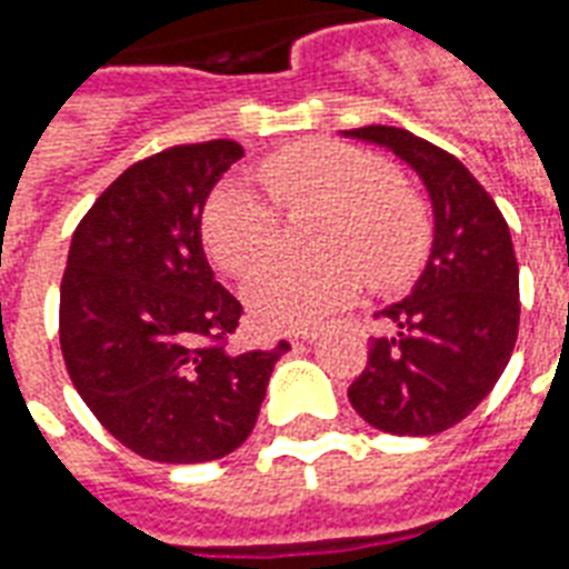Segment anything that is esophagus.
<instances>
[{"label":"esophagus","mask_w":569,"mask_h":569,"mask_svg":"<svg viewBox=\"0 0 569 569\" xmlns=\"http://www.w3.org/2000/svg\"><path fill=\"white\" fill-rule=\"evenodd\" d=\"M316 339H319V333H316V330H303V333H298V337H295V342H301V346H312Z\"/></svg>","instance_id":"1"}]
</instances>
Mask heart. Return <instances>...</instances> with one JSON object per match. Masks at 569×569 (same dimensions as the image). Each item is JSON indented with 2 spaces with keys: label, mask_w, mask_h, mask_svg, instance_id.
I'll return each mask as SVG.
<instances>
[{
  "label": "heart",
  "mask_w": 569,
  "mask_h": 569,
  "mask_svg": "<svg viewBox=\"0 0 569 569\" xmlns=\"http://www.w3.org/2000/svg\"><path fill=\"white\" fill-rule=\"evenodd\" d=\"M259 180L283 212L321 209L307 266L271 262L244 286V303L268 330L312 328L360 292V280L398 286L428 250V218L416 194L392 180L383 159L337 144L303 141L268 156ZM203 241L214 266L244 277L271 253L277 212L241 182H223L203 212Z\"/></svg>",
  "instance_id": "1"
}]
</instances>
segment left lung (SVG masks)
<instances>
[{
    "label": "left lung",
    "instance_id": "1",
    "mask_svg": "<svg viewBox=\"0 0 569 569\" xmlns=\"http://www.w3.org/2000/svg\"><path fill=\"white\" fill-rule=\"evenodd\" d=\"M383 147L428 191L431 250L410 295L378 316L387 333L348 398L366 422L398 437H431L476 410L511 360L520 328V268L499 206L431 141L396 127L342 132Z\"/></svg>",
    "mask_w": 569,
    "mask_h": 569
}]
</instances>
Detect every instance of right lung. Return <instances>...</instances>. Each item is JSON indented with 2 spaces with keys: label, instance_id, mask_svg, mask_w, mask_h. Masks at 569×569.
Here are the masks:
<instances>
[{
  "label": "right lung",
  "instance_id": "add662e5",
  "mask_svg": "<svg viewBox=\"0 0 569 569\" xmlns=\"http://www.w3.org/2000/svg\"><path fill=\"white\" fill-rule=\"evenodd\" d=\"M244 156L236 141L171 147L132 164L76 227L61 280V355L76 392L127 449L203 463L248 440L274 348L230 355L241 303L203 250L206 200Z\"/></svg>",
  "mask_w": 569,
  "mask_h": 569
}]
</instances>
